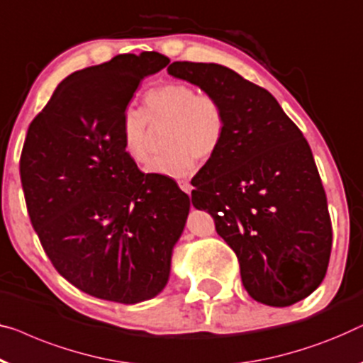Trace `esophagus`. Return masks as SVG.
Returning <instances> with one entry per match:
<instances>
[{
  "instance_id": "34e87169",
  "label": "esophagus",
  "mask_w": 363,
  "mask_h": 363,
  "mask_svg": "<svg viewBox=\"0 0 363 363\" xmlns=\"http://www.w3.org/2000/svg\"><path fill=\"white\" fill-rule=\"evenodd\" d=\"M178 186H180V188H182V190H183V191H185L186 194H190V193H191V190H193L191 183H190V182H188V180H180V182H178Z\"/></svg>"
}]
</instances>
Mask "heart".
<instances>
[{
	"mask_svg": "<svg viewBox=\"0 0 363 363\" xmlns=\"http://www.w3.org/2000/svg\"><path fill=\"white\" fill-rule=\"evenodd\" d=\"M152 125L169 124L164 144L169 150L157 155L147 172L180 178L190 175L194 159L208 160L224 139L225 114L216 96L196 93L191 85L170 82L144 94V111L128 108L121 116L123 150L135 164H145L150 154Z\"/></svg>",
	"mask_w": 363,
	"mask_h": 363,
	"instance_id": "obj_1",
	"label": "heart"
}]
</instances>
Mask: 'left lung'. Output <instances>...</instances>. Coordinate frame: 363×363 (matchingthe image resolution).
<instances>
[{
    "label": "left lung",
    "mask_w": 363,
    "mask_h": 363,
    "mask_svg": "<svg viewBox=\"0 0 363 363\" xmlns=\"http://www.w3.org/2000/svg\"><path fill=\"white\" fill-rule=\"evenodd\" d=\"M167 72L216 96L225 133L194 178L191 201L235 252L255 301L291 306L321 285L333 225L313 152L272 94L218 64L173 62Z\"/></svg>",
    "instance_id": "1"
}]
</instances>
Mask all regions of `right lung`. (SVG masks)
Wrapping results in <instances>:
<instances>
[{
    "instance_id": "right-lung-1",
    "label": "right lung",
    "mask_w": 363,
    "mask_h": 363,
    "mask_svg": "<svg viewBox=\"0 0 363 363\" xmlns=\"http://www.w3.org/2000/svg\"><path fill=\"white\" fill-rule=\"evenodd\" d=\"M169 62L123 54L72 73L26 135L19 172L33 228L55 270L99 299L159 295L190 213L188 194L140 172L119 134L139 83Z\"/></svg>"
}]
</instances>
